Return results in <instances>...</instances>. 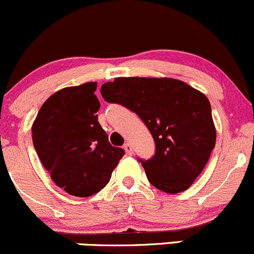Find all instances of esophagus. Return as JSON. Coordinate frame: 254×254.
<instances>
[{
  "label": "esophagus",
  "mask_w": 254,
  "mask_h": 254,
  "mask_svg": "<svg viewBox=\"0 0 254 254\" xmlns=\"http://www.w3.org/2000/svg\"><path fill=\"white\" fill-rule=\"evenodd\" d=\"M123 148H124L125 152H127V154H129V155H131L132 153H133V150H132V146H131V144L129 143V142H127V143H125L124 146H123Z\"/></svg>",
  "instance_id": "esophagus-1"
}]
</instances>
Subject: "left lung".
<instances>
[{
    "mask_svg": "<svg viewBox=\"0 0 254 254\" xmlns=\"http://www.w3.org/2000/svg\"><path fill=\"white\" fill-rule=\"evenodd\" d=\"M101 95L135 112L152 133L154 157L140 161L155 188L176 194L193 185L216 144L205 94L174 78L119 77L101 86Z\"/></svg>",
    "mask_w": 254,
    "mask_h": 254,
    "instance_id": "8db88e82",
    "label": "left lung"
}]
</instances>
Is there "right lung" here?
<instances>
[{
	"instance_id": "1",
	"label": "right lung",
	"mask_w": 254,
	"mask_h": 254,
	"mask_svg": "<svg viewBox=\"0 0 254 254\" xmlns=\"http://www.w3.org/2000/svg\"><path fill=\"white\" fill-rule=\"evenodd\" d=\"M97 83L67 86L47 99L32 124L36 152L55 185L74 196H90L110 182L124 155L97 122Z\"/></svg>"
}]
</instances>
